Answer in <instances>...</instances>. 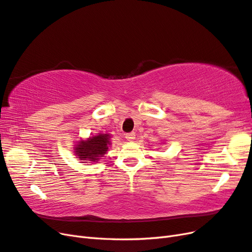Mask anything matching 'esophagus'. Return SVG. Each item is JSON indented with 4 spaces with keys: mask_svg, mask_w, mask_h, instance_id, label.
Here are the masks:
<instances>
[{
    "mask_svg": "<svg viewBox=\"0 0 252 252\" xmlns=\"http://www.w3.org/2000/svg\"><path fill=\"white\" fill-rule=\"evenodd\" d=\"M125 138L127 141H133L135 139V133L134 132H129V133H126Z\"/></svg>",
    "mask_w": 252,
    "mask_h": 252,
    "instance_id": "obj_1",
    "label": "esophagus"
}]
</instances>
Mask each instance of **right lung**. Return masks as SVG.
Listing matches in <instances>:
<instances>
[{"label":"right lung","instance_id":"add662e5","mask_svg":"<svg viewBox=\"0 0 252 252\" xmlns=\"http://www.w3.org/2000/svg\"><path fill=\"white\" fill-rule=\"evenodd\" d=\"M110 144V134L98 133L87 140L79 141L74 147V154L81 163L97 162L108 152Z\"/></svg>","mask_w":252,"mask_h":252}]
</instances>
